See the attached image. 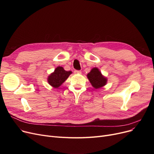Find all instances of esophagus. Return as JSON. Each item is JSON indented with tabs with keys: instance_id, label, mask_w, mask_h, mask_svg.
Returning a JSON list of instances; mask_svg holds the SVG:
<instances>
[{
	"instance_id": "obj_1",
	"label": "esophagus",
	"mask_w": 154,
	"mask_h": 154,
	"mask_svg": "<svg viewBox=\"0 0 154 154\" xmlns=\"http://www.w3.org/2000/svg\"><path fill=\"white\" fill-rule=\"evenodd\" d=\"M81 73H82V72L80 70H75L74 71V74H81Z\"/></svg>"
}]
</instances>
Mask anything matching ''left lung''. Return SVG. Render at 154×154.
Returning a JSON list of instances; mask_svg holds the SVG:
<instances>
[{
  "label": "left lung",
  "mask_w": 154,
  "mask_h": 154,
  "mask_svg": "<svg viewBox=\"0 0 154 154\" xmlns=\"http://www.w3.org/2000/svg\"><path fill=\"white\" fill-rule=\"evenodd\" d=\"M87 77L92 86L96 89L105 86L107 83V78L102 74L97 67L92 68L91 72L87 74Z\"/></svg>",
  "instance_id": "8db88e82"
}]
</instances>
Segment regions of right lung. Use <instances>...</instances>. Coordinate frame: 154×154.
Listing matches in <instances>:
<instances>
[{"label":"right lung","mask_w":154,"mask_h":154,"mask_svg":"<svg viewBox=\"0 0 154 154\" xmlns=\"http://www.w3.org/2000/svg\"><path fill=\"white\" fill-rule=\"evenodd\" d=\"M72 73V71H66L62 67L59 66L48 76L47 82L52 87L58 88L66 81Z\"/></svg>","instance_id":"1"}]
</instances>
